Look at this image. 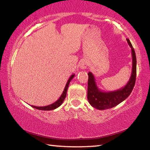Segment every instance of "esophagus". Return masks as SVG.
Returning <instances> with one entry per match:
<instances>
[{
  "label": "esophagus",
  "instance_id": "esophagus-1",
  "mask_svg": "<svg viewBox=\"0 0 150 150\" xmlns=\"http://www.w3.org/2000/svg\"><path fill=\"white\" fill-rule=\"evenodd\" d=\"M88 62L86 59H82L79 63V67L81 69H85L87 67Z\"/></svg>",
  "mask_w": 150,
  "mask_h": 150
}]
</instances>
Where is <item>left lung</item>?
I'll list each match as a JSON object with an SVG mask.
<instances>
[{"label":"left lung","instance_id":"left-lung-1","mask_svg":"<svg viewBox=\"0 0 150 150\" xmlns=\"http://www.w3.org/2000/svg\"><path fill=\"white\" fill-rule=\"evenodd\" d=\"M132 50V74L127 84L120 89L105 92L101 91L96 85L95 79L91 72H88L87 98L90 105L98 110H106L111 108L122 102L130 95L135 85L136 77V57L135 51L130 40L126 39Z\"/></svg>","mask_w":150,"mask_h":150}]
</instances>
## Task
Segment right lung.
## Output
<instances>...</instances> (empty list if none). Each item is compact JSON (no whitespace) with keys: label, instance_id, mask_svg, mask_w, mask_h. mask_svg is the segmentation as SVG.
Masks as SVG:
<instances>
[{"label":"right lung","instance_id":"obj_1","mask_svg":"<svg viewBox=\"0 0 150 150\" xmlns=\"http://www.w3.org/2000/svg\"><path fill=\"white\" fill-rule=\"evenodd\" d=\"M74 76H75V74H73L69 77V79L67 81V83H66L65 88L63 91V93L62 94V95L60 96L59 99H57L55 103H54L53 104H51V105H50L44 106H33V105H31V106H32V107L34 108L38 109V110H54V109L59 107V106H61V105L63 103V100H64V99L66 97L67 88H68V87H69V83H70V81L72 80V79L74 77Z\"/></svg>","mask_w":150,"mask_h":150}]
</instances>
